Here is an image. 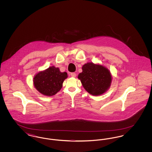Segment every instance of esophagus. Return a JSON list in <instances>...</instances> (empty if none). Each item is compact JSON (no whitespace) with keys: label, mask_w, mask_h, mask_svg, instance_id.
<instances>
[{"label":"esophagus","mask_w":152,"mask_h":152,"mask_svg":"<svg viewBox=\"0 0 152 152\" xmlns=\"http://www.w3.org/2000/svg\"><path fill=\"white\" fill-rule=\"evenodd\" d=\"M70 75H71V76L72 77H75L76 76V74L75 73H71L70 74Z\"/></svg>","instance_id":"34e87169"}]
</instances>
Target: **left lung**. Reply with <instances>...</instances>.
Listing matches in <instances>:
<instances>
[{"mask_svg": "<svg viewBox=\"0 0 152 152\" xmlns=\"http://www.w3.org/2000/svg\"><path fill=\"white\" fill-rule=\"evenodd\" d=\"M82 70L83 72L78 75V79L89 94L99 96L108 90L112 77L108 68L91 62L83 65Z\"/></svg>", "mask_w": 152, "mask_h": 152, "instance_id": "1", "label": "left lung"}]
</instances>
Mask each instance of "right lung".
Here are the masks:
<instances>
[{
    "instance_id": "right-lung-1",
    "label": "right lung",
    "mask_w": 152,
    "mask_h": 152,
    "mask_svg": "<svg viewBox=\"0 0 152 152\" xmlns=\"http://www.w3.org/2000/svg\"><path fill=\"white\" fill-rule=\"evenodd\" d=\"M68 77L67 73L61 72L58 68L50 66L37 73L34 77V85L40 94L52 96L58 93L63 87V83Z\"/></svg>"
}]
</instances>
